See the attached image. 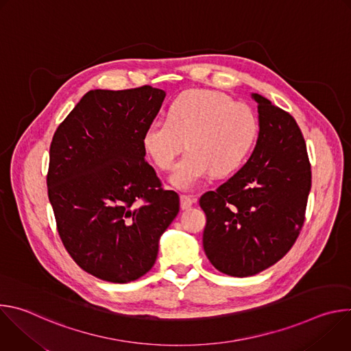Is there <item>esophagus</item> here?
<instances>
[{"label":"esophagus","instance_id":"1","mask_svg":"<svg viewBox=\"0 0 351 351\" xmlns=\"http://www.w3.org/2000/svg\"><path fill=\"white\" fill-rule=\"evenodd\" d=\"M193 203H194V199L190 197V195H180V208L182 210H189V208H191V206H193Z\"/></svg>","mask_w":351,"mask_h":351}]
</instances>
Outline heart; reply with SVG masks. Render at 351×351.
<instances>
[{
  "instance_id": "heart-1",
  "label": "heart",
  "mask_w": 351,
  "mask_h": 351,
  "mask_svg": "<svg viewBox=\"0 0 351 351\" xmlns=\"http://www.w3.org/2000/svg\"><path fill=\"white\" fill-rule=\"evenodd\" d=\"M258 132V118L248 106L218 91L193 88L176 97L167 119L145 128L143 147L158 168L169 171L186 145L189 152L171 183L191 190L210 173L236 171L252 153Z\"/></svg>"
}]
</instances>
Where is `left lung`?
Wrapping results in <instances>:
<instances>
[{"label": "left lung", "instance_id": "1", "mask_svg": "<svg viewBox=\"0 0 351 351\" xmlns=\"http://www.w3.org/2000/svg\"><path fill=\"white\" fill-rule=\"evenodd\" d=\"M252 98L260 122L252 157L199 198L207 215L206 256L236 278L257 275L286 256L302 230L311 190L306 143L294 118L257 93Z\"/></svg>", "mask_w": 351, "mask_h": 351}]
</instances>
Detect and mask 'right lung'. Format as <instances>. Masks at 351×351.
<instances>
[{
	"instance_id": "add662e5",
	"label": "right lung",
	"mask_w": 351,
	"mask_h": 351,
	"mask_svg": "<svg viewBox=\"0 0 351 351\" xmlns=\"http://www.w3.org/2000/svg\"><path fill=\"white\" fill-rule=\"evenodd\" d=\"M164 98L152 86L90 90L54 133L49 203L68 253L98 279L128 283L147 274L179 213V195L161 187L143 147Z\"/></svg>"
}]
</instances>
